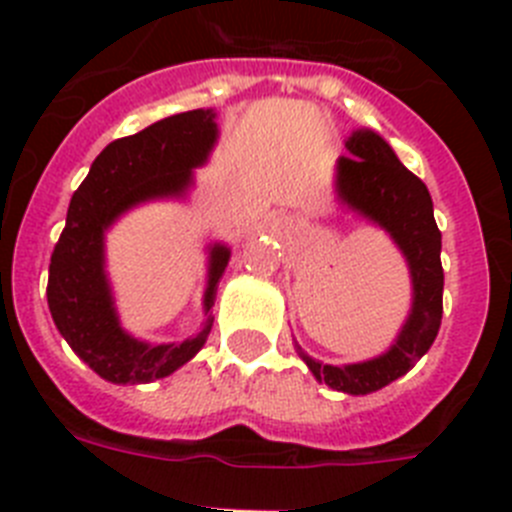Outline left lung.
Returning a JSON list of instances; mask_svg holds the SVG:
<instances>
[{
    "instance_id": "left-lung-1",
    "label": "left lung",
    "mask_w": 512,
    "mask_h": 512,
    "mask_svg": "<svg viewBox=\"0 0 512 512\" xmlns=\"http://www.w3.org/2000/svg\"><path fill=\"white\" fill-rule=\"evenodd\" d=\"M344 145L352 155H342L336 163V193L349 209L393 237L411 270L413 306L393 347L367 362L324 365L308 357L301 347L296 349L319 382L339 393L367 395L403 377L439 334L444 311L441 232L426 183L400 163L393 147L377 132L357 130Z\"/></svg>"
}]
</instances>
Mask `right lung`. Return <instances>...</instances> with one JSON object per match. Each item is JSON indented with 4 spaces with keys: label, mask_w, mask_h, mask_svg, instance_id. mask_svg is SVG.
I'll return each instance as SVG.
<instances>
[{
    "label": "right lung",
    "mask_w": 512,
    "mask_h": 512,
    "mask_svg": "<svg viewBox=\"0 0 512 512\" xmlns=\"http://www.w3.org/2000/svg\"><path fill=\"white\" fill-rule=\"evenodd\" d=\"M214 109H193L109 142L73 193L66 229L50 257L48 306L73 352L114 385H140L168 377L206 344L216 285L229 262L227 245H211L206 321L186 342L147 344L119 326L112 288L104 273V232L124 211L153 199H181L193 168L206 163L216 135Z\"/></svg>",
    "instance_id": "right-lung-1"
}]
</instances>
